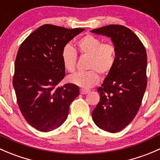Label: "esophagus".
<instances>
[{
    "mask_svg": "<svg viewBox=\"0 0 160 160\" xmlns=\"http://www.w3.org/2000/svg\"><path fill=\"white\" fill-rule=\"evenodd\" d=\"M89 92H90L89 89H84V88H81V89H80V94H86Z\"/></svg>",
    "mask_w": 160,
    "mask_h": 160,
    "instance_id": "1",
    "label": "esophagus"
}]
</instances>
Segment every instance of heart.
<instances>
[{
  "instance_id": "heart-1",
  "label": "heart",
  "mask_w": 160,
  "mask_h": 160,
  "mask_svg": "<svg viewBox=\"0 0 160 160\" xmlns=\"http://www.w3.org/2000/svg\"><path fill=\"white\" fill-rule=\"evenodd\" d=\"M77 50L81 55L89 56L87 72L71 74L68 80L72 84L83 88H89L97 84L102 75L108 74L116 62V48L112 44L103 43L101 39L92 35H86L77 42ZM62 62L65 69L73 72L77 63V54L69 44L65 46L61 54Z\"/></svg>"
}]
</instances>
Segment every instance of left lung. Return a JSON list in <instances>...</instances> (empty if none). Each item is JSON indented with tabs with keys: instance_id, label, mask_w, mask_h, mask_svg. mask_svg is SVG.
Returning a JSON list of instances; mask_svg holds the SVG:
<instances>
[{
	"instance_id": "8db88e82",
	"label": "left lung",
	"mask_w": 160,
	"mask_h": 160,
	"mask_svg": "<svg viewBox=\"0 0 160 160\" xmlns=\"http://www.w3.org/2000/svg\"><path fill=\"white\" fill-rule=\"evenodd\" d=\"M91 32L110 37L116 62L98 88L100 101L92 111L94 123L111 133L122 131L138 112L147 86V54L135 33L121 25H108Z\"/></svg>"
}]
</instances>
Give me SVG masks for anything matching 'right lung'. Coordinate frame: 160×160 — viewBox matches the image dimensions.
<instances>
[{"mask_svg": "<svg viewBox=\"0 0 160 160\" xmlns=\"http://www.w3.org/2000/svg\"><path fill=\"white\" fill-rule=\"evenodd\" d=\"M84 29L45 24L22 43L15 62L13 87L18 107L29 125L44 132L67 119L69 105L80 94L78 86L56 88L66 75L62 51Z\"/></svg>", "mask_w": 160, "mask_h": 160, "instance_id": "1", "label": "right lung"}]
</instances>
